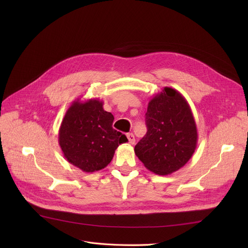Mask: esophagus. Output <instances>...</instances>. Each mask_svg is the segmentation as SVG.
<instances>
[{"label": "esophagus", "mask_w": 248, "mask_h": 248, "mask_svg": "<svg viewBox=\"0 0 248 248\" xmlns=\"http://www.w3.org/2000/svg\"><path fill=\"white\" fill-rule=\"evenodd\" d=\"M126 137H127V140H128V142L131 145H134L135 144V141H136V139H135V136L133 135V134H127L126 135Z\"/></svg>", "instance_id": "esophagus-1"}]
</instances>
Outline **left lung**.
Returning a JSON list of instances; mask_svg holds the SVG:
<instances>
[{
	"label": "left lung",
	"mask_w": 248,
	"mask_h": 248,
	"mask_svg": "<svg viewBox=\"0 0 248 248\" xmlns=\"http://www.w3.org/2000/svg\"><path fill=\"white\" fill-rule=\"evenodd\" d=\"M148 132L135 147L140 161L157 175L172 174L191 159L197 126L189 103L178 90L164 87L148 104Z\"/></svg>",
	"instance_id": "obj_1"
}]
</instances>
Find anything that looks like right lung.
Instances as JSON below:
<instances>
[{
  "instance_id": "right-lung-1",
  "label": "right lung",
  "mask_w": 248,
  "mask_h": 248,
  "mask_svg": "<svg viewBox=\"0 0 248 248\" xmlns=\"http://www.w3.org/2000/svg\"><path fill=\"white\" fill-rule=\"evenodd\" d=\"M114 117L98 98H77L65 113L58 134L65 159L85 173L106 168L126 137L112 128Z\"/></svg>"
}]
</instances>
